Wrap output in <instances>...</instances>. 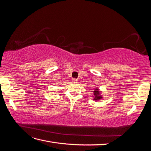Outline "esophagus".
Returning a JSON list of instances; mask_svg holds the SVG:
<instances>
[{
    "label": "esophagus",
    "mask_w": 151,
    "mask_h": 151,
    "mask_svg": "<svg viewBox=\"0 0 151 151\" xmlns=\"http://www.w3.org/2000/svg\"><path fill=\"white\" fill-rule=\"evenodd\" d=\"M77 81H78V80H77V79H74V78L72 79V81H73V82H74V83H77Z\"/></svg>",
    "instance_id": "obj_1"
}]
</instances>
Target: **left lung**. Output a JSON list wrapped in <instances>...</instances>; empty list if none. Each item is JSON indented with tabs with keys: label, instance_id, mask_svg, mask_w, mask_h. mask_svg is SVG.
Here are the masks:
<instances>
[{
	"label": "left lung",
	"instance_id": "1",
	"mask_svg": "<svg viewBox=\"0 0 151 151\" xmlns=\"http://www.w3.org/2000/svg\"><path fill=\"white\" fill-rule=\"evenodd\" d=\"M94 100H99L101 98V96H99V90L98 89H95L94 91Z\"/></svg>",
	"mask_w": 151,
	"mask_h": 151
}]
</instances>
